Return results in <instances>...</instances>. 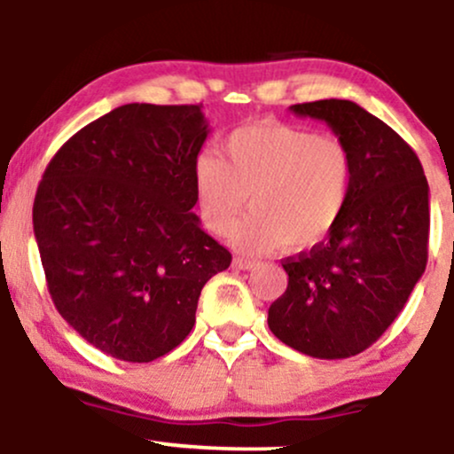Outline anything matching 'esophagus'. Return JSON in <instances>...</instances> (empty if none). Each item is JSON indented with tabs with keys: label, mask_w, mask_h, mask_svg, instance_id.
<instances>
[{
	"label": "esophagus",
	"mask_w": 454,
	"mask_h": 454,
	"mask_svg": "<svg viewBox=\"0 0 454 454\" xmlns=\"http://www.w3.org/2000/svg\"><path fill=\"white\" fill-rule=\"evenodd\" d=\"M232 267L239 269V270H249V269H256L258 262L252 258H245V256H237L232 260Z\"/></svg>",
	"instance_id": "obj_1"
}]
</instances>
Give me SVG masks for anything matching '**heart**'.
Instances as JSON below:
<instances>
[{"instance_id": "heart-1", "label": "heart", "mask_w": 454, "mask_h": 454, "mask_svg": "<svg viewBox=\"0 0 454 454\" xmlns=\"http://www.w3.org/2000/svg\"><path fill=\"white\" fill-rule=\"evenodd\" d=\"M223 157L198 153L192 179L198 215L213 234L232 226L249 196L254 211L234 226V247L264 254L286 245L290 252H307L341 220L354 161L340 138L260 121L228 134Z\"/></svg>"}]
</instances>
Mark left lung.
<instances>
[{
    "mask_svg": "<svg viewBox=\"0 0 454 454\" xmlns=\"http://www.w3.org/2000/svg\"><path fill=\"white\" fill-rule=\"evenodd\" d=\"M290 111L328 123L350 149L354 179L333 232L281 262L288 288L269 307V328L307 356L348 358L382 337L423 278L429 185L414 149L358 104L317 100Z\"/></svg>",
    "mask_w": 454,
    "mask_h": 454,
    "instance_id": "obj_1",
    "label": "left lung"
}]
</instances>
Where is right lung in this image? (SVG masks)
<instances>
[{"label":"right lung","instance_id":"add662e5","mask_svg":"<svg viewBox=\"0 0 454 454\" xmlns=\"http://www.w3.org/2000/svg\"><path fill=\"white\" fill-rule=\"evenodd\" d=\"M207 134L200 104H123L66 140L35 192L51 299L82 340L119 361L175 350L202 286L231 267V252L192 213Z\"/></svg>","mask_w":454,"mask_h":454}]
</instances>
